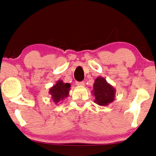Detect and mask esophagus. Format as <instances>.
I'll return each instance as SVG.
<instances>
[{
	"label": "esophagus",
	"mask_w": 156,
	"mask_h": 156,
	"mask_svg": "<svg viewBox=\"0 0 156 156\" xmlns=\"http://www.w3.org/2000/svg\"><path fill=\"white\" fill-rule=\"evenodd\" d=\"M76 85L77 86H84L85 83L83 81H81V82H76Z\"/></svg>",
	"instance_id": "esophagus-1"
}]
</instances>
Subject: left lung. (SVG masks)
I'll return each instance as SVG.
<instances>
[{"label": "left lung", "instance_id": "left-lung-1", "mask_svg": "<svg viewBox=\"0 0 156 156\" xmlns=\"http://www.w3.org/2000/svg\"><path fill=\"white\" fill-rule=\"evenodd\" d=\"M115 89L103 77L99 76L93 84L92 94L95 97L94 102L99 106H105L114 101Z\"/></svg>", "mask_w": 156, "mask_h": 156}]
</instances>
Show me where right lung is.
<instances>
[{
	"mask_svg": "<svg viewBox=\"0 0 156 156\" xmlns=\"http://www.w3.org/2000/svg\"><path fill=\"white\" fill-rule=\"evenodd\" d=\"M71 85L69 83H65L63 80H59L56 83V84L50 88L49 93L51 95L52 100L55 104L58 103L61 104L60 102L66 98L69 94V90H70Z\"/></svg>",
	"mask_w": 156,
	"mask_h": 156,
	"instance_id": "right-lung-1",
	"label": "right lung"
}]
</instances>
